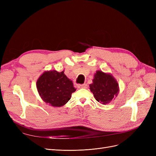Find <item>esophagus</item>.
Masks as SVG:
<instances>
[{"label":"esophagus","instance_id":"obj_1","mask_svg":"<svg viewBox=\"0 0 156 156\" xmlns=\"http://www.w3.org/2000/svg\"><path fill=\"white\" fill-rule=\"evenodd\" d=\"M79 88H86L87 87V84H78L77 85Z\"/></svg>","mask_w":156,"mask_h":156}]
</instances>
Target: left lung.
I'll return each instance as SVG.
<instances>
[{
    "instance_id": "obj_1",
    "label": "left lung",
    "mask_w": 156,
    "mask_h": 156,
    "mask_svg": "<svg viewBox=\"0 0 156 156\" xmlns=\"http://www.w3.org/2000/svg\"><path fill=\"white\" fill-rule=\"evenodd\" d=\"M89 87L94 97L103 105L109 103L115 99L120 91L119 83L112 74L101 70L96 71L92 83Z\"/></svg>"
}]
</instances>
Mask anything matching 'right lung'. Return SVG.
<instances>
[{"label":"right lung","mask_w":156,"mask_h":156,"mask_svg":"<svg viewBox=\"0 0 156 156\" xmlns=\"http://www.w3.org/2000/svg\"><path fill=\"white\" fill-rule=\"evenodd\" d=\"M36 88L42 100L55 107L64 105L76 90L64 70L61 72L54 69L45 71L37 79Z\"/></svg>","instance_id":"right-lung-1"}]
</instances>
